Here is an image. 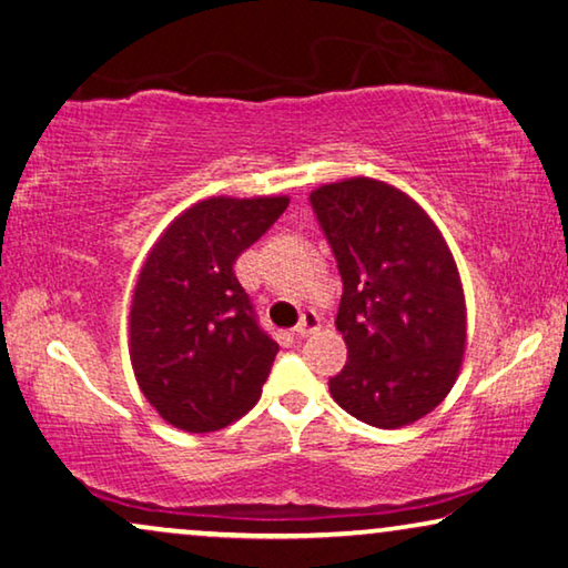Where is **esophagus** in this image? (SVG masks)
<instances>
[{"label":"esophagus","instance_id":"1","mask_svg":"<svg viewBox=\"0 0 568 568\" xmlns=\"http://www.w3.org/2000/svg\"><path fill=\"white\" fill-rule=\"evenodd\" d=\"M320 327V317H317V312H312V310H307L302 315V320H300V325L294 327V335H297V338H307L310 333H315Z\"/></svg>","mask_w":568,"mask_h":568}]
</instances>
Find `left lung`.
<instances>
[{
    "label": "left lung",
    "instance_id": "left-lung-1",
    "mask_svg": "<svg viewBox=\"0 0 568 568\" xmlns=\"http://www.w3.org/2000/svg\"><path fill=\"white\" fill-rule=\"evenodd\" d=\"M343 278L335 327L348 345L333 399L394 430L446 399L466 351V300L454 253L413 196L353 176L310 194Z\"/></svg>",
    "mask_w": 568,
    "mask_h": 568
}]
</instances>
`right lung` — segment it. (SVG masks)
<instances>
[{
    "label": "right lung",
    "instance_id": "1",
    "mask_svg": "<svg viewBox=\"0 0 568 568\" xmlns=\"http://www.w3.org/2000/svg\"><path fill=\"white\" fill-rule=\"evenodd\" d=\"M286 204L210 196L148 253L130 304V361L145 399L179 430H220L261 397L278 345L258 327L233 264Z\"/></svg>",
    "mask_w": 568,
    "mask_h": 568
}]
</instances>
